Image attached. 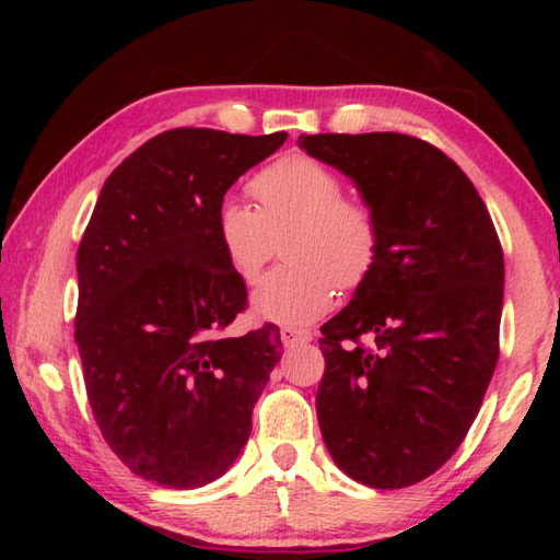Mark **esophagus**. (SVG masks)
<instances>
[{
	"label": "esophagus",
	"instance_id": "esophagus-1",
	"mask_svg": "<svg viewBox=\"0 0 560 560\" xmlns=\"http://www.w3.org/2000/svg\"><path fill=\"white\" fill-rule=\"evenodd\" d=\"M311 338H314V336H311V330H303V328H291V326H283V328H281V340H283V346L308 343Z\"/></svg>",
	"mask_w": 560,
	"mask_h": 560
}]
</instances>
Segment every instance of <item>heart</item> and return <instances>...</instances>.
<instances>
[{"label":"heart","mask_w":560,"mask_h":560,"mask_svg":"<svg viewBox=\"0 0 560 560\" xmlns=\"http://www.w3.org/2000/svg\"><path fill=\"white\" fill-rule=\"evenodd\" d=\"M257 210L224 200L217 210V240L232 271L246 283L259 279L277 254L289 264L254 291L252 311L261 320L306 326L328 314L336 291L358 289L381 259L383 230L375 210L343 195V179L320 160L289 153L252 179Z\"/></svg>","instance_id":"b5f03b06"}]
</instances>
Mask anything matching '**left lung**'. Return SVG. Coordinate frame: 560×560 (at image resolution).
<instances>
[{
	"label": "left lung",
	"mask_w": 560,
	"mask_h": 560,
	"mask_svg": "<svg viewBox=\"0 0 560 560\" xmlns=\"http://www.w3.org/2000/svg\"><path fill=\"white\" fill-rule=\"evenodd\" d=\"M299 148L353 179L383 230L373 273L320 326V434L360 485H417L457 452L494 375L504 303L494 222L459 165L420 138L320 132Z\"/></svg>",
	"instance_id": "8db88e82"
}]
</instances>
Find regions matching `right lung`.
I'll return each instance as SVG.
<instances>
[{"label":"right lung","mask_w":560,"mask_h":560,"mask_svg":"<svg viewBox=\"0 0 560 560\" xmlns=\"http://www.w3.org/2000/svg\"><path fill=\"white\" fill-rule=\"evenodd\" d=\"M287 132L175 128L113 170L75 254V346L103 440L167 489H197L232 467L252 410L281 358L277 326L230 338L246 308L217 210Z\"/></svg>","instance_id":"add662e5"}]
</instances>
